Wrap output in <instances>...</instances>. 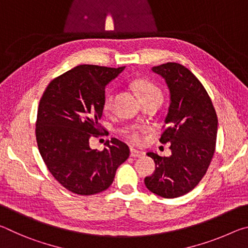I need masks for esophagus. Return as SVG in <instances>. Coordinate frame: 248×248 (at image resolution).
<instances>
[{"label": "esophagus", "instance_id": "obj_1", "mask_svg": "<svg viewBox=\"0 0 248 248\" xmlns=\"http://www.w3.org/2000/svg\"><path fill=\"white\" fill-rule=\"evenodd\" d=\"M144 155H145V153L142 152V151H138L136 149L130 150V156H132V157H143Z\"/></svg>", "mask_w": 248, "mask_h": 248}]
</instances>
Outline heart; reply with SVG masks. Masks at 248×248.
I'll return each instance as SVG.
<instances>
[{
	"label": "heart",
	"instance_id": "heart-1",
	"mask_svg": "<svg viewBox=\"0 0 248 248\" xmlns=\"http://www.w3.org/2000/svg\"><path fill=\"white\" fill-rule=\"evenodd\" d=\"M134 87L139 94L141 100L149 99V98H159L162 99V92L156 85L149 81H138L134 84ZM115 98V92L110 90L108 91L104 98L103 108L106 112H109L112 108V104H114ZM124 134L127 137V139L132 142V143H140L142 140V130L137 127H129L124 130Z\"/></svg>",
	"mask_w": 248,
	"mask_h": 248
}]
</instances>
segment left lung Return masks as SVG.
I'll use <instances>...</instances> for the list:
<instances>
[{
	"label": "left lung",
	"instance_id": "8db88e82",
	"mask_svg": "<svg viewBox=\"0 0 248 248\" xmlns=\"http://www.w3.org/2000/svg\"><path fill=\"white\" fill-rule=\"evenodd\" d=\"M170 90L167 128L161 143H170V156L149 152L154 173L145 177L148 189L163 198H177L199 184L216 151L217 117L202 84L184 65L175 62L153 66Z\"/></svg>",
	"mask_w": 248,
	"mask_h": 248
}]
</instances>
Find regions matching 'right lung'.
<instances>
[{
	"label": "right lung",
	"mask_w": 248,
	"mask_h": 248,
	"mask_svg": "<svg viewBox=\"0 0 248 248\" xmlns=\"http://www.w3.org/2000/svg\"><path fill=\"white\" fill-rule=\"evenodd\" d=\"M124 66L81 64L49 83L39 102L36 139L51 175L65 189L82 196L106 190L116 170L129 157L128 145L112 138L103 151L90 139L103 131L105 87Z\"/></svg>",
	"instance_id": "1"
}]
</instances>
